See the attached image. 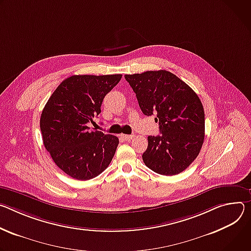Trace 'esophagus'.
<instances>
[{"label": "esophagus", "mask_w": 251, "mask_h": 251, "mask_svg": "<svg viewBox=\"0 0 251 251\" xmlns=\"http://www.w3.org/2000/svg\"><path fill=\"white\" fill-rule=\"evenodd\" d=\"M122 137L124 138V140H126V141L129 142L130 140H132L133 134H122Z\"/></svg>", "instance_id": "obj_1"}]
</instances>
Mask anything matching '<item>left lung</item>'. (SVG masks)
Segmentation results:
<instances>
[{
    "instance_id": "left-lung-1",
    "label": "left lung",
    "mask_w": 251,
    "mask_h": 251,
    "mask_svg": "<svg viewBox=\"0 0 251 251\" xmlns=\"http://www.w3.org/2000/svg\"><path fill=\"white\" fill-rule=\"evenodd\" d=\"M144 115L156 118L160 135L148 137L143 160L163 176L183 172L204 141V109L199 96L171 72L148 71L125 75Z\"/></svg>"
}]
</instances>
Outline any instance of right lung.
Returning a JSON list of instances; mask_svg holds the SVG:
<instances>
[{
  "label": "right lung",
  "instance_id": "right-lung-1",
  "mask_svg": "<svg viewBox=\"0 0 251 251\" xmlns=\"http://www.w3.org/2000/svg\"><path fill=\"white\" fill-rule=\"evenodd\" d=\"M122 75H72L47 101L40 126L46 150L68 176L88 180L100 175L113 159L119 138L88 126L100 114L103 98Z\"/></svg>",
  "mask_w": 251,
  "mask_h": 251
}]
</instances>
